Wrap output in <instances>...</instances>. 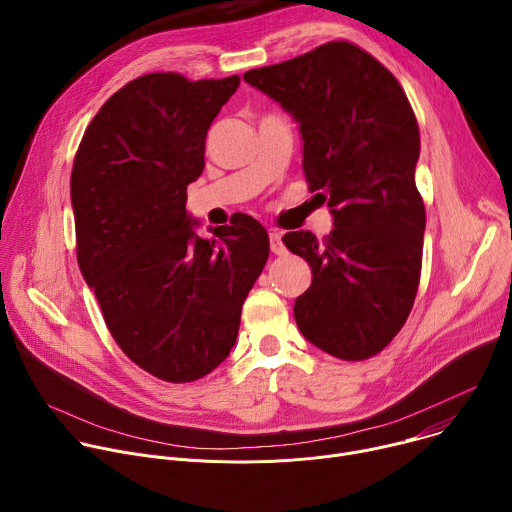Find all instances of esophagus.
<instances>
[{
	"label": "esophagus",
	"instance_id": "1",
	"mask_svg": "<svg viewBox=\"0 0 512 512\" xmlns=\"http://www.w3.org/2000/svg\"><path fill=\"white\" fill-rule=\"evenodd\" d=\"M269 247H271V251H273L275 255H283V253H285V247H283V243H281V233L269 231Z\"/></svg>",
	"mask_w": 512,
	"mask_h": 512
}]
</instances>
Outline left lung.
<instances>
[{"label":"left lung","mask_w":512,"mask_h":512,"mask_svg":"<svg viewBox=\"0 0 512 512\" xmlns=\"http://www.w3.org/2000/svg\"><path fill=\"white\" fill-rule=\"evenodd\" d=\"M243 79L300 123L306 180L334 216L324 241L310 231L283 235L312 267V285L294 306L298 328L336 358H371L403 328L421 275L419 127L407 95L377 58L346 40Z\"/></svg>","instance_id":"left-lung-1"}]
</instances>
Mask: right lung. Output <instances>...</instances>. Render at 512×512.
Masks as SVG:
<instances>
[{"instance_id": "right-lung-1", "label": "right lung", "mask_w": 512, "mask_h": 512, "mask_svg": "<svg viewBox=\"0 0 512 512\" xmlns=\"http://www.w3.org/2000/svg\"><path fill=\"white\" fill-rule=\"evenodd\" d=\"M239 83L137 77L93 117L70 174L81 273L119 348L168 383L202 379L229 356L269 257L249 214L202 239L186 212L208 127Z\"/></svg>"}]
</instances>
